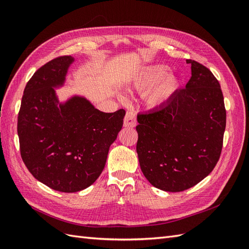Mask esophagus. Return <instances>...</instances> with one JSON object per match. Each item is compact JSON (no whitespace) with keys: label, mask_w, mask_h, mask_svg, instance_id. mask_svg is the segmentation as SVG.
<instances>
[{"label":"esophagus","mask_w":249,"mask_h":249,"mask_svg":"<svg viewBox=\"0 0 249 249\" xmlns=\"http://www.w3.org/2000/svg\"><path fill=\"white\" fill-rule=\"evenodd\" d=\"M124 125L125 127H134L136 125V115H135L134 111H127L124 116Z\"/></svg>","instance_id":"1"}]
</instances>
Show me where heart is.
<instances>
[{
  "label": "heart",
  "instance_id": "b5f03b06",
  "mask_svg": "<svg viewBox=\"0 0 249 249\" xmlns=\"http://www.w3.org/2000/svg\"><path fill=\"white\" fill-rule=\"evenodd\" d=\"M165 65H153L142 70L134 79L133 85L138 91L145 93L147 104L158 107L168 102L177 92L179 81L173 73H166Z\"/></svg>",
  "mask_w": 249,
  "mask_h": 249
}]
</instances>
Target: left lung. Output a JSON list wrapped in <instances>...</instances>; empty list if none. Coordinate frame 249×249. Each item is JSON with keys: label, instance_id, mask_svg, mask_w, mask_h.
<instances>
[{"label": "left lung", "instance_id": "left-lung-1", "mask_svg": "<svg viewBox=\"0 0 249 249\" xmlns=\"http://www.w3.org/2000/svg\"><path fill=\"white\" fill-rule=\"evenodd\" d=\"M191 64L186 88L147 113H139L136 150L143 175L154 187L179 192L198 184L219 160L227 111L218 80Z\"/></svg>", "mask_w": 249, "mask_h": 249}]
</instances>
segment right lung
<instances>
[{
  "mask_svg": "<svg viewBox=\"0 0 249 249\" xmlns=\"http://www.w3.org/2000/svg\"><path fill=\"white\" fill-rule=\"evenodd\" d=\"M71 56L37 70L27 83L18 117L20 156L32 176L51 189L78 192L92 185L106 165L109 147L122 130L125 111L105 113L85 97L60 103Z\"/></svg>",
  "mask_w": 249,
  "mask_h": 249,
  "instance_id": "right-lung-1",
  "label": "right lung"
}]
</instances>
